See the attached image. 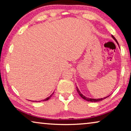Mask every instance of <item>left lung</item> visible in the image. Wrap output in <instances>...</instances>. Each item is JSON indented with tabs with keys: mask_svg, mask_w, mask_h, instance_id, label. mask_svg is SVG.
Listing matches in <instances>:
<instances>
[{
	"mask_svg": "<svg viewBox=\"0 0 131 131\" xmlns=\"http://www.w3.org/2000/svg\"><path fill=\"white\" fill-rule=\"evenodd\" d=\"M112 37L114 39V40H116V42H117V44H118V42H117V40H116L115 37H114L113 35H112ZM76 89H77V91H78V94H79V95H80V96H81V97H82V98H83V99H84V100H86V101H90V102H98V101H102V100H104V99H105V98H107V97H108V96H106V97L103 98H98V99H93V98H88V97H86V96H84L83 95H82V94H81V92H80V91H79V89H78V87H76Z\"/></svg>",
	"mask_w": 131,
	"mask_h": 131,
	"instance_id": "left-lung-1",
	"label": "left lung"
}]
</instances>
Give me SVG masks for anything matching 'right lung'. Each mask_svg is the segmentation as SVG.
Masks as SVG:
<instances>
[{
	"label": "right lung",
	"mask_w": 131,
	"mask_h": 131,
	"mask_svg": "<svg viewBox=\"0 0 131 131\" xmlns=\"http://www.w3.org/2000/svg\"><path fill=\"white\" fill-rule=\"evenodd\" d=\"M52 94H53V93H52ZM52 95H50L49 97H48V98H46V99H45V100H42V101H47V100H48L49 99H50V98L52 96Z\"/></svg>",
	"instance_id": "1"
}]
</instances>
